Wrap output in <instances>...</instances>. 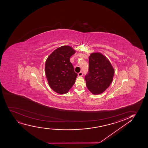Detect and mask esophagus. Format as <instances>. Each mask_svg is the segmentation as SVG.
<instances>
[{
	"mask_svg": "<svg viewBox=\"0 0 148 148\" xmlns=\"http://www.w3.org/2000/svg\"><path fill=\"white\" fill-rule=\"evenodd\" d=\"M82 75H83V73L82 71H80L78 73V76H79V77H82Z\"/></svg>",
	"mask_w": 148,
	"mask_h": 148,
	"instance_id": "esophagus-1",
	"label": "esophagus"
}]
</instances>
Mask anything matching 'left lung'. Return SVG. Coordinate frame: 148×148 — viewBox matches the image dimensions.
<instances>
[{
    "label": "left lung",
    "mask_w": 148,
    "mask_h": 148,
    "mask_svg": "<svg viewBox=\"0 0 148 148\" xmlns=\"http://www.w3.org/2000/svg\"><path fill=\"white\" fill-rule=\"evenodd\" d=\"M114 68L105 56L99 52L89 57L88 73L85 79L87 88L94 95L104 92L112 82Z\"/></svg>",
    "instance_id": "obj_1"
}]
</instances>
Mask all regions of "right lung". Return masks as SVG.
Wrapping results in <instances>:
<instances>
[{
    "instance_id": "right-lung-1",
    "label": "right lung",
    "mask_w": 148,
    "mask_h": 148,
    "mask_svg": "<svg viewBox=\"0 0 148 148\" xmlns=\"http://www.w3.org/2000/svg\"><path fill=\"white\" fill-rule=\"evenodd\" d=\"M75 52L71 46H61L55 50L46 60V78L51 88L57 93H67L75 84L77 74L75 73L70 59Z\"/></svg>"
}]
</instances>
